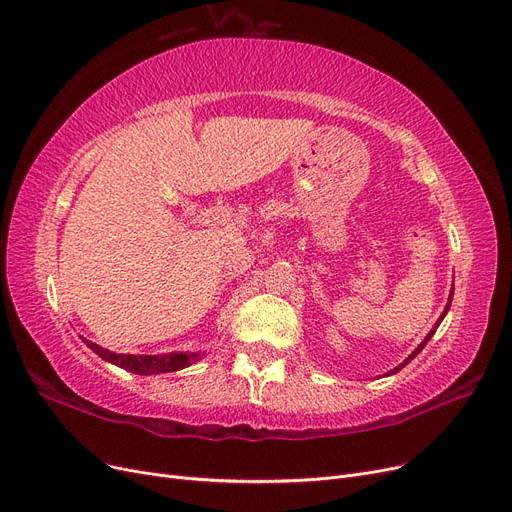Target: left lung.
Returning <instances> with one entry per match:
<instances>
[{"label": "left lung", "mask_w": 512, "mask_h": 512, "mask_svg": "<svg viewBox=\"0 0 512 512\" xmlns=\"http://www.w3.org/2000/svg\"><path fill=\"white\" fill-rule=\"evenodd\" d=\"M452 295H454V288H452V293H450V299H448V305H446V309H443V314H441V316H439V320H437V322H435V326H433V328H431V332H429V335H427V337H425V341H422V343H420V345H418V347H416V349H414V351H412V353H410V355H408V358H406V360H404V362H402V364H399V366H395V368H393V370H389V372H387V376H389V374H395V372H399V370H402V368H404V366H406V364H410V362H412V360H414V358H416V355H418V353H420V351H422V347H425V345H427V343H429V339H431V337H433V335H435V330H437V328H439V324H441V320H443V318H446V314H448V311H450V305H452Z\"/></svg>", "instance_id": "left-lung-1"}]
</instances>
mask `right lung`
Listing matches in <instances>:
<instances>
[{"mask_svg": "<svg viewBox=\"0 0 512 512\" xmlns=\"http://www.w3.org/2000/svg\"><path fill=\"white\" fill-rule=\"evenodd\" d=\"M83 343L90 347L102 360L115 364L127 372L133 374H161V372H175L196 364L203 360L205 351H175V353H163V355H127V353H115L108 351L92 341L83 339Z\"/></svg>", "mask_w": 512, "mask_h": 512, "instance_id": "obj_1", "label": "right lung"}]
</instances>
